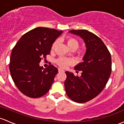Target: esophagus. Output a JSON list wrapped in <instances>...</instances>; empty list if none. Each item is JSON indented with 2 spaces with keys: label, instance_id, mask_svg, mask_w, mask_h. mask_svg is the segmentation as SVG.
I'll return each instance as SVG.
<instances>
[{
  "label": "esophagus",
  "instance_id": "esophagus-1",
  "mask_svg": "<svg viewBox=\"0 0 124 124\" xmlns=\"http://www.w3.org/2000/svg\"><path fill=\"white\" fill-rule=\"evenodd\" d=\"M58 71H59V72H64V70H62V69H61V68H58Z\"/></svg>",
  "mask_w": 124,
  "mask_h": 124
}]
</instances>
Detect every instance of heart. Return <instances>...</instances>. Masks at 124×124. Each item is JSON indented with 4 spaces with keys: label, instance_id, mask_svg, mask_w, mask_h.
I'll list each match as a JSON object with an SVG mask.
<instances>
[{
    "label": "heart",
    "instance_id": "1",
    "mask_svg": "<svg viewBox=\"0 0 124 124\" xmlns=\"http://www.w3.org/2000/svg\"><path fill=\"white\" fill-rule=\"evenodd\" d=\"M66 42L68 46L70 49L72 48H75V49H77L79 46V43L75 38L72 37H67L66 38ZM57 44H58V41L56 40L52 45V49H54L56 46ZM56 63L59 66H61L62 68H66L68 66L71 65L73 63V61L70 59H67L65 58H58L56 60Z\"/></svg>",
    "mask_w": 124,
    "mask_h": 124
}]
</instances>
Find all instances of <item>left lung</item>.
Here are the masks:
<instances>
[{"mask_svg": "<svg viewBox=\"0 0 124 124\" xmlns=\"http://www.w3.org/2000/svg\"><path fill=\"white\" fill-rule=\"evenodd\" d=\"M69 32L83 39L87 48L83 62L75 66L81 71L80 77L66 71L65 87L66 94L74 101L85 103L98 96L106 86L112 71L110 53L102 40L85 30Z\"/></svg>", "mask_w": 124, "mask_h": 124, "instance_id": "1", "label": "left lung"}]
</instances>
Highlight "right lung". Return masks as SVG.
<instances>
[{
	"label": "right lung",
	"mask_w": 124,
	"mask_h": 124,
	"mask_svg": "<svg viewBox=\"0 0 124 124\" xmlns=\"http://www.w3.org/2000/svg\"><path fill=\"white\" fill-rule=\"evenodd\" d=\"M62 31L37 27L24 34L13 48L10 58L12 78L19 90L31 98L49 92L58 70L53 65L43 69V58L50 54L53 43Z\"/></svg>",
	"instance_id": "obj_1"
}]
</instances>
